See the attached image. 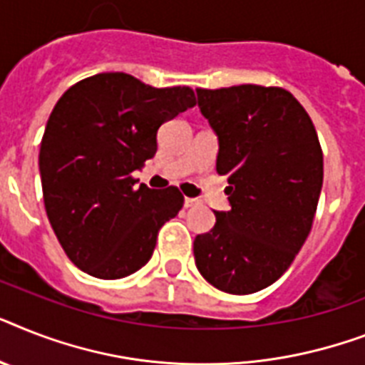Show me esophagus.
<instances>
[{"instance_id":"34e87169","label":"esophagus","mask_w":365,"mask_h":365,"mask_svg":"<svg viewBox=\"0 0 365 365\" xmlns=\"http://www.w3.org/2000/svg\"><path fill=\"white\" fill-rule=\"evenodd\" d=\"M197 204H198L197 198L185 197V200H183V206H185V208H192V206H197Z\"/></svg>"}]
</instances>
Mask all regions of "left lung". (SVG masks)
Segmentation results:
<instances>
[{
	"label": "left lung",
	"instance_id": "left-lung-1",
	"mask_svg": "<svg viewBox=\"0 0 365 365\" xmlns=\"http://www.w3.org/2000/svg\"><path fill=\"white\" fill-rule=\"evenodd\" d=\"M197 97L217 136L230 210L213 212V229L195 238V262L215 289L251 294L279 279L306 242L322 189L321 144L281 88H198Z\"/></svg>",
	"mask_w": 365,
	"mask_h": 365
}]
</instances>
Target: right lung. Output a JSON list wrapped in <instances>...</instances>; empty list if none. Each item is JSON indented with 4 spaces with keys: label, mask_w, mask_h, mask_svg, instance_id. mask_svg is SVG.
Returning <instances> with one entry per match:
<instances>
[{
    "label": "right lung",
    "mask_w": 365,
    "mask_h": 365,
    "mask_svg": "<svg viewBox=\"0 0 365 365\" xmlns=\"http://www.w3.org/2000/svg\"><path fill=\"white\" fill-rule=\"evenodd\" d=\"M195 105L187 86L152 88L125 73L80 80L56 103L38 173L50 225L82 272L121 279L152 259L183 195L136 185L131 174L155 155L159 127Z\"/></svg>",
    "instance_id": "right-lung-1"
}]
</instances>
